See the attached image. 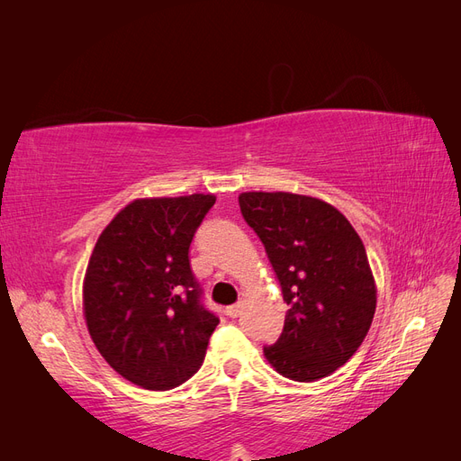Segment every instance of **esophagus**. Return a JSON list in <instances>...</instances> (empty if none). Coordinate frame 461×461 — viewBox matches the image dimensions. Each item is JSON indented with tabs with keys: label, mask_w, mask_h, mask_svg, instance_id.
<instances>
[{
	"label": "esophagus",
	"mask_w": 461,
	"mask_h": 461,
	"mask_svg": "<svg viewBox=\"0 0 461 461\" xmlns=\"http://www.w3.org/2000/svg\"><path fill=\"white\" fill-rule=\"evenodd\" d=\"M242 308H244V303L242 302H239V303H234V305H229V308H227V315L229 317H239L240 313H242Z\"/></svg>",
	"instance_id": "1"
}]
</instances>
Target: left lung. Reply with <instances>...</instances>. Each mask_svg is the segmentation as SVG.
Wrapping results in <instances>:
<instances>
[{
    "label": "left lung",
    "mask_w": 461,
    "mask_h": 461,
    "mask_svg": "<svg viewBox=\"0 0 461 461\" xmlns=\"http://www.w3.org/2000/svg\"><path fill=\"white\" fill-rule=\"evenodd\" d=\"M288 305L281 337L263 354L275 371L313 383L337 371L367 337L376 305L366 246L337 207L290 192H244Z\"/></svg>",
    "instance_id": "obj_1"
}]
</instances>
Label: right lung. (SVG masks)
Returning a JSON list of instances; mask_svg holds the SVG:
<instances>
[{
    "instance_id": "1",
    "label": "right lung",
    "mask_w": 461,
    "mask_h": 461,
    "mask_svg": "<svg viewBox=\"0 0 461 461\" xmlns=\"http://www.w3.org/2000/svg\"><path fill=\"white\" fill-rule=\"evenodd\" d=\"M213 203L212 194L134 200L94 246L82 286L88 332L107 364L142 388L188 381L219 325L188 259Z\"/></svg>"
}]
</instances>
